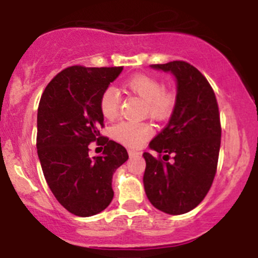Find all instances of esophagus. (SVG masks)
<instances>
[{
    "label": "esophagus",
    "instance_id": "34e87169",
    "mask_svg": "<svg viewBox=\"0 0 258 258\" xmlns=\"http://www.w3.org/2000/svg\"><path fill=\"white\" fill-rule=\"evenodd\" d=\"M128 155L132 157V156L140 155V152H139V151H135V150H128Z\"/></svg>",
    "mask_w": 258,
    "mask_h": 258
}]
</instances>
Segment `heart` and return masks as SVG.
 <instances>
[{
	"label": "heart",
	"instance_id": "b5f03b06",
	"mask_svg": "<svg viewBox=\"0 0 258 258\" xmlns=\"http://www.w3.org/2000/svg\"><path fill=\"white\" fill-rule=\"evenodd\" d=\"M124 88L141 98L144 111L153 119H165L172 113L177 103V93L163 87L162 81L148 74H137L124 82ZM121 97L116 88L107 87L100 96V110L103 116L113 119L118 114ZM153 130L147 122L121 121L113 126L112 137L119 144L131 148H139L150 139Z\"/></svg>",
	"mask_w": 258,
	"mask_h": 258
}]
</instances>
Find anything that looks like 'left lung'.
<instances>
[{
  "instance_id": "1",
  "label": "left lung",
  "mask_w": 258,
  "mask_h": 258,
  "mask_svg": "<svg viewBox=\"0 0 258 258\" xmlns=\"http://www.w3.org/2000/svg\"><path fill=\"white\" fill-rule=\"evenodd\" d=\"M152 67L175 75L177 103L167 126L150 142L157 157L144 152L145 191L157 210L182 215L201 204L216 176L221 146L218 103L206 77L188 62Z\"/></svg>"
}]
</instances>
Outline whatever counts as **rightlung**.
<instances>
[{
  "label": "right lung",
  "mask_w": 258,
  "mask_h": 258,
  "mask_svg": "<svg viewBox=\"0 0 258 258\" xmlns=\"http://www.w3.org/2000/svg\"><path fill=\"white\" fill-rule=\"evenodd\" d=\"M122 70L67 67L41 96L36 140L41 167L57 201L80 217L100 213L111 204L113 172L128 160L123 146L100 134L105 127L100 96ZM95 141L104 152L91 159L89 144Z\"/></svg>",
  "instance_id": "1"
}]
</instances>
